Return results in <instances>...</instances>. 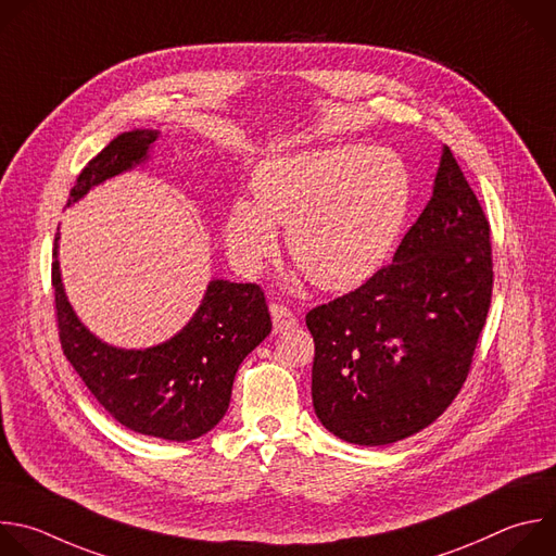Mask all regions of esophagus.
Returning <instances> with one entry per match:
<instances>
[{"label": "esophagus", "instance_id": "1", "mask_svg": "<svg viewBox=\"0 0 556 556\" xmlns=\"http://www.w3.org/2000/svg\"><path fill=\"white\" fill-rule=\"evenodd\" d=\"M271 311V319H274V330L276 332H285V330H291L298 326V317L291 308H287L285 304H271L269 306Z\"/></svg>", "mask_w": 556, "mask_h": 556}]
</instances>
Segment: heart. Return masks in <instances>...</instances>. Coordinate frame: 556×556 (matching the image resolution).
Wrapping results in <instances>:
<instances>
[{
    "mask_svg": "<svg viewBox=\"0 0 556 556\" xmlns=\"http://www.w3.org/2000/svg\"><path fill=\"white\" fill-rule=\"evenodd\" d=\"M252 199L230 207L226 243L258 274L287 228L289 256L328 291L364 285L390 261L412 205L407 164L388 149L332 147L267 160Z\"/></svg>",
    "mask_w": 556,
    "mask_h": 556,
    "instance_id": "1",
    "label": "heart"
}]
</instances>
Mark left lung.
I'll list each match as a JSON object with an SVG mask.
<instances>
[{
	"label": "left lung",
	"instance_id": "1",
	"mask_svg": "<svg viewBox=\"0 0 556 556\" xmlns=\"http://www.w3.org/2000/svg\"><path fill=\"white\" fill-rule=\"evenodd\" d=\"M493 291L489 218L450 147L392 263L306 313L319 422L353 445L431 425L471 370Z\"/></svg>",
	"mask_w": 556,
	"mask_h": 556
}]
</instances>
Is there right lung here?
Segmentation results:
<instances>
[{"label": "right lung", "instance_id": "right-lung-1", "mask_svg": "<svg viewBox=\"0 0 556 556\" xmlns=\"http://www.w3.org/2000/svg\"><path fill=\"white\" fill-rule=\"evenodd\" d=\"M157 131L136 129L111 140L78 175L70 201L142 164ZM52 287L63 355L96 401L131 431L186 442L226 416L241 362L269 336L265 293L254 282L212 280L192 319L164 344L125 351L100 342L65 298L59 269V232Z\"/></svg>", "mask_w": 556, "mask_h": 556}]
</instances>
